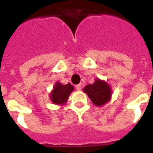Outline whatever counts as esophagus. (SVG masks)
Masks as SVG:
<instances>
[{
    "mask_svg": "<svg viewBox=\"0 0 153 153\" xmlns=\"http://www.w3.org/2000/svg\"><path fill=\"white\" fill-rule=\"evenodd\" d=\"M76 89L79 90V91H80V90L82 89V84H78V85H76Z\"/></svg>",
    "mask_w": 153,
    "mask_h": 153,
    "instance_id": "1",
    "label": "esophagus"
}]
</instances>
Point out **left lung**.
<instances>
[{
    "label": "left lung",
    "mask_w": 153,
    "mask_h": 153,
    "mask_svg": "<svg viewBox=\"0 0 153 153\" xmlns=\"http://www.w3.org/2000/svg\"><path fill=\"white\" fill-rule=\"evenodd\" d=\"M83 92L87 93L95 106H101L111 100L112 90L104 80L96 79L93 84H88L84 87Z\"/></svg>",
    "instance_id": "1"
}]
</instances>
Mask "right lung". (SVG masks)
<instances>
[{"label":"right lung","mask_w":153,"mask_h":153,"mask_svg":"<svg viewBox=\"0 0 153 153\" xmlns=\"http://www.w3.org/2000/svg\"><path fill=\"white\" fill-rule=\"evenodd\" d=\"M74 86L70 83L64 85L62 83L57 82L55 83L53 90L50 94L51 101L54 104L63 105L67 102L70 93L74 91Z\"/></svg>","instance_id":"right-lung-1"}]
</instances>
